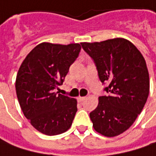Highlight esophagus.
I'll list each match as a JSON object with an SVG mask.
<instances>
[{"mask_svg":"<svg viewBox=\"0 0 156 156\" xmlns=\"http://www.w3.org/2000/svg\"><path fill=\"white\" fill-rule=\"evenodd\" d=\"M83 100H85V97H78V102H83Z\"/></svg>","mask_w":156,"mask_h":156,"instance_id":"34e87169","label":"esophagus"}]
</instances>
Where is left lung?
<instances>
[{
    "mask_svg": "<svg viewBox=\"0 0 156 156\" xmlns=\"http://www.w3.org/2000/svg\"><path fill=\"white\" fill-rule=\"evenodd\" d=\"M81 46L94 60L100 81L108 84L107 96L90 113L93 128L107 137L131 126L142 112L149 93V75L142 54L131 42L115 38Z\"/></svg>",
    "mask_w": 156,
    "mask_h": 156,
    "instance_id": "left-lung-1",
    "label": "left lung"
}]
</instances>
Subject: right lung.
Returning <instances> with one entry per match:
<instances>
[{
  "label": "right lung",
  "mask_w": 156,
  "mask_h": 156,
  "mask_svg": "<svg viewBox=\"0 0 156 156\" xmlns=\"http://www.w3.org/2000/svg\"><path fill=\"white\" fill-rule=\"evenodd\" d=\"M80 44L43 42L36 46L20 66L15 90L20 108L30 123L46 136L67 131L78 110L77 100L54 92L63 84L78 58Z\"/></svg>",
  "instance_id": "obj_1"
}]
</instances>
